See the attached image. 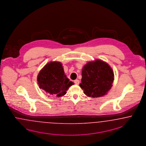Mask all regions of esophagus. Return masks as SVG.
<instances>
[{"label": "esophagus", "mask_w": 146, "mask_h": 146, "mask_svg": "<svg viewBox=\"0 0 146 146\" xmlns=\"http://www.w3.org/2000/svg\"><path fill=\"white\" fill-rule=\"evenodd\" d=\"M74 82V83L76 84V85H79V82H80L79 80H78V79L75 80Z\"/></svg>", "instance_id": "1"}]
</instances>
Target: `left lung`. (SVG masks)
<instances>
[{
  "label": "left lung",
  "mask_w": 146,
  "mask_h": 146,
  "mask_svg": "<svg viewBox=\"0 0 146 146\" xmlns=\"http://www.w3.org/2000/svg\"><path fill=\"white\" fill-rule=\"evenodd\" d=\"M114 80L113 70L105 62L97 60L89 62L82 70L80 87L88 97H100L108 94Z\"/></svg>",
  "instance_id": "left-lung-1"
}]
</instances>
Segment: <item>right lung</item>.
<instances>
[{
    "label": "right lung",
    "mask_w": 146,
    "mask_h": 146,
    "mask_svg": "<svg viewBox=\"0 0 146 146\" xmlns=\"http://www.w3.org/2000/svg\"><path fill=\"white\" fill-rule=\"evenodd\" d=\"M39 87L46 92L49 96L62 97L74 83L70 81L62 64L59 62L47 64L37 76Z\"/></svg>",
    "instance_id": "right-lung-1"
}]
</instances>
